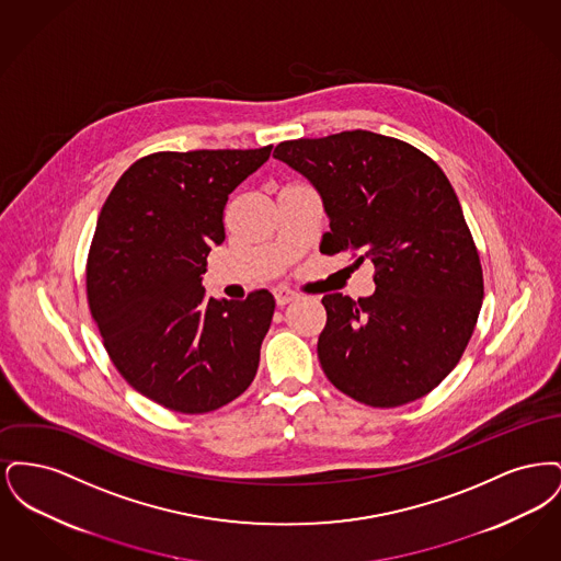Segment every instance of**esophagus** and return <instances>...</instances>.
<instances>
[{
  "label": "esophagus",
  "mask_w": 561,
  "mask_h": 561,
  "mask_svg": "<svg viewBox=\"0 0 561 561\" xmlns=\"http://www.w3.org/2000/svg\"><path fill=\"white\" fill-rule=\"evenodd\" d=\"M273 294H275V302H277V307H286L288 302H293L294 298H296V293H293V290H286V288H277Z\"/></svg>",
  "instance_id": "1"
}]
</instances>
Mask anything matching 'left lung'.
<instances>
[{"instance_id":"left-lung-1","label":"left lung","mask_w":561,"mask_h":561,"mask_svg":"<svg viewBox=\"0 0 561 561\" xmlns=\"http://www.w3.org/2000/svg\"><path fill=\"white\" fill-rule=\"evenodd\" d=\"M273 158L320 191L323 254L374 263L373 296L321 298L328 380L374 408L427 396L462 357L483 298L480 252L448 176L416 147L368 130L284 140Z\"/></svg>"}]
</instances>
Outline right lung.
Returning <instances> with one entry per match:
<instances>
[{"mask_svg": "<svg viewBox=\"0 0 561 561\" xmlns=\"http://www.w3.org/2000/svg\"><path fill=\"white\" fill-rule=\"evenodd\" d=\"M268 156L271 145L145 156L99 216L85 263L90 313L117 373L168 410L213 412L259 370L273 294L216 300L202 275L225 241L229 193Z\"/></svg>", "mask_w": 561, "mask_h": 561, "instance_id": "add662e5", "label": "right lung"}]
</instances>
